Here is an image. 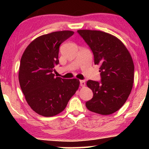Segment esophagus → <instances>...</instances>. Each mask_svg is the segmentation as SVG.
<instances>
[{"label":"esophagus","instance_id":"34e87169","mask_svg":"<svg viewBox=\"0 0 149 149\" xmlns=\"http://www.w3.org/2000/svg\"><path fill=\"white\" fill-rule=\"evenodd\" d=\"M80 85L81 87H85V81L84 80L80 81Z\"/></svg>","mask_w":149,"mask_h":149}]
</instances>
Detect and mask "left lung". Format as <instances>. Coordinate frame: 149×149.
Segmentation results:
<instances>
[{
  "label": "left lung",
  "instance_id": "1",
  "mask_svg": "<svg viewBox=\"0 0 149 149\" xmlns=\"http://www.w3.org/2000/svg\"><path fill=\"white\" fill-rule=\"evenodd\" d=\"M91 48L95 64L100 65L101 82L89 80L93 97L87 109L100 115L115 113L125 103L134 83V65L129 51L116 36L99 30H79Z\"/></svg>",
  "mask_w": 149,
  "mask_h": 149
}]
</instances>
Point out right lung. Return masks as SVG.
Returning <instances> with one entry per match:
<instances>
[{"instance_id": "obj_1", "label": "right lung", "mask_w": 149, "mask_h": 149, "mask_svg": "<svg viewBox=\"0 0 149 149\" xmlns=\"http://www.w3.org/2000/svg\"><path fill=\"white\" fill-rule=\"evenodd\" d=\"M74 32L70 30L43 34L32 40L22 54L19 82L28 105L38 115L49 117L58 115L78 90L77 79L55 77L60 45Z\"/></svg>"}]
</instances>
